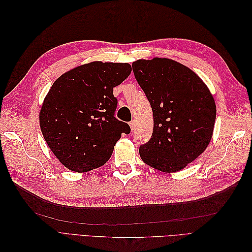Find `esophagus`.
Masks as SVG:
<instances>
[{
  "mask_svg": "<svg viewBox=\"0 0 252 252\" xmlns=\"http://www.w3.org/2000/svg\"><path fill=\"white\" fill-rule=\"evenodd\" d=\"M134 121H132V122H130V123H129V126H130V128H131V130H133L134 129Z\"/></svg>",
  "mask_w": 252,
  "mask_h": 252,
  "instance_id": "obj_1",
  "label": "esophagus"
}]
</instances>
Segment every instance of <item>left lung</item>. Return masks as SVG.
<instances>
[{
  "label": "left lung",
  "instance_id": "1",
  "mask_svg": "<svg viewBox=\"0 0 252 252\" xmlns=\"http://www.w3.org/2000/svg\"><path fill=\"white\" fill-rule=\"evenodd\" d=\"M154 113V131L140 147L142 161L162 172L184 169L210 143L217 106L209 88L187 66L166 58L132 63Z\"/></svg>",
  "mask_w": 252,
  "mask_h": 252
}]
</instances>
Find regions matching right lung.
<instances>
[{
	"label": "right lung",
	"mask_w": 252,
	"mask_h": 252,
	"mask_svg": "<svg viewBox=\"0 0 252 252\" xmlns=\"http://www.w3.org/2000/svg\"><path fill=\"white\" fill-rule=\"evenodd\" d=\"M131 72L128 63L91 62L67 71L52 84L40 110L44 140L59 161L87 172L110 158L114 145L130 127L114 118L113 88Z\"/></svg>",
	"instance_id": "obj_1"
}]
</instances>
